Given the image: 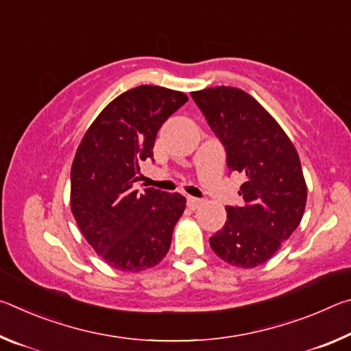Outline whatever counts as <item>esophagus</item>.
I'll return each mask as SVG.
<instances>
[{
	"label": "esophagus",
	"instance_id": "esophagus-1",
	"mask_svg": "<svg viewBox=\"0 0 351 351\" xmlns=\"http://www.w3.org/2000/svg\"><path fill=\"white\" fill-rule=\"evenodd\" d=\"M201 204V199L199 198H195V197H187V206L190 207V209L195 210L198 209V206Z\"/></svg>",
	"mask_w": 351,
	"mask_h": 351
}]
</instances>
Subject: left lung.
<instances>
[{
  "mask_svg": "<svg viewBox=\"0 0 351 351\" xmlns=\"http://www.w3.org/2000/svg\"><path fill=\"white\" fill-rule=\"evenodd\" d=\"M226 150L230 171L246 176L245 204L228 206V219L210 237L219 258L237 268L263 265L300 224L306 184L299 154L287 133L257 100L232 86L192 93Z\"/></svg>",
  "mask_w": 351,
  "mask_h": 351,
  "instance_id": "1",
  "label": "left lung"
}]
</instances>
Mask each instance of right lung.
Instances as JSON below:
<instances>
[{
  "instance_id": "right-lung-1",
  "label": "right lung",
  "mask_w": 351,
  "mask_h": 351,
  "mask_svg": "<svg viewBox=\"0 0 351 351\" xmlns=\"http://www.w3.org/2000/svg\"><path fill=\"white\" fill-rule=\"evenodd\" d=\"M189 97L142 85L105 106L83 136L71 167V210L80 232L111 268L139 272L167 255L186 209L180 193L133 189L153 159L158 130Z\"/></svg>"
}]
</instances>
